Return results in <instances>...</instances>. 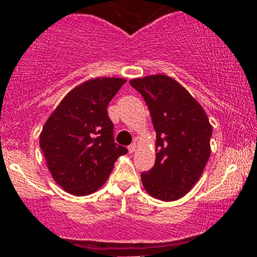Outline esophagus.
<instances>
[{
	"label": "esophagus",
	"mask_w": 257,
	"mask_h": 257,
	"mask_svg": "<svg viewBox=\"0 0 257 257\" xmlns=\"http://www.w3.org/2000/svg\"><path fill=\"white\" fill-rule=\"evenodd\" d=\"M135 150H137V144H135V143H133V144H131V145L128 146L129 153H133V152L135 151Z\"/></svg>",
	"instance_id": "esophagus-1"
}]
</instances>
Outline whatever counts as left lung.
Instances as JSON below:
<instances>
[{
	"mask_svg": "<svg viewBox=\"0 0 257 257\" xmlns=\"http://www.w3.org/2000/svg\"><path fill=\"white\" fill-rule=\"evenodd\" d=\"M143 95L156 131V162L141 181L153 198H182L198 181L210 157L213 129L199 102L166 75L132 79Z\"/></svg>",
	"mask_w": 257,
	"mask_h": 257,
	"instance_id": "obj_1",
	"label": "left lung"
}]
</instances>
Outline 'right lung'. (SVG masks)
I'll list each match as a JSON object with an SVG mask.
<instances>
[{
	"mask_svg": "<svg viewBox=\"0 0 257 257\" xmlns=\"http://www.w3.org/2000/svg\"><path fill=\"white\" fill-rule=\"evenodd\" d=\"M125 79H89L67 94L47 119L40 146L55 182L73 196H88L107 180L128 150L117 145L107 114Z\"/></svg>",
	"mask_w": 257,
	"mask_h": 257,
	"instance_id": "1",
	"label": "right lung"
}]
</instances>
